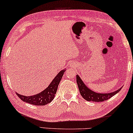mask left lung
I'll list each match as a JSON object with an SVG mask.
<instances>
[{
	"label": "left lung",
	"mask_w": 133,
	"mask_h": 133,
	"mask_svg": "<svg viewBox=\"0 0 133 133\" xmlns=\"http://www.w3.org/2000/svg\"><path fill=\"white\" fill-rule=\"evenodd\" d=\"M76 81L79 92H80V94L84 99H85L87 101H94V102H101V101L108 100L112 96H114L115 94H117L123 87V86H122L119 89L113 92L105 93V94L102 93L101 94V93L95 92V91H93L91 89H90L84 83V82L82 81L81 78L78 75H76Z\"/></svg>",
	"instance_id": "1"
}]
</instances>
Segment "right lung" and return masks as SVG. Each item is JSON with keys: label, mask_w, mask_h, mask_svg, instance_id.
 <instances>
[{"label": "right lung", "mask_w": 133, "mask_h": 133, "mask_svg": "<svg viewBox=\"0 0 133 133\" xmlns=\"http://www.w3.org/2000/svg\"><path fill=\"white\" fill-rule=\"evenodd\" d=\"M65 71H66V69H63L60 71L56 76L54 79L52 81L48 87L39 94L32 96L22 95L18 93H16V95L21 100L29 104H34L35 106H44V105L47 104L54 99L58 85Z\"/></svg>", "instance_id": "1"}]
</instances>
